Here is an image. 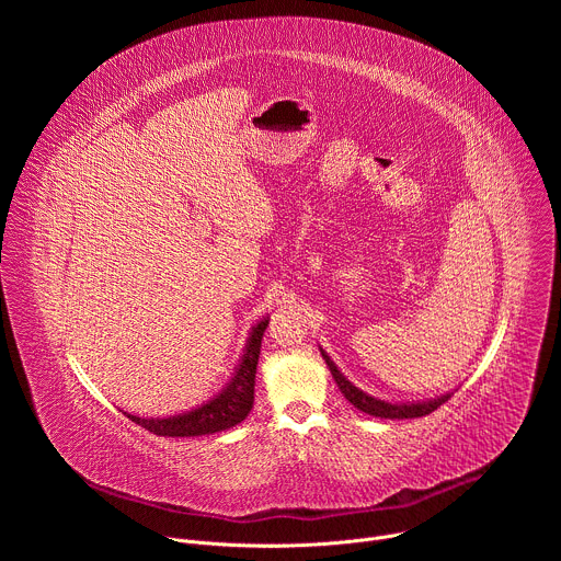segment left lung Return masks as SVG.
<instances>
[{"label":"left lung","instance_id":"1","mask_svg":"<svg viewBox=\"0 0 561 561\" xmlns=\"http://www.w3.org/2000/svg\"><path fill=\"white\" fill-rule=\"evenodd\" d=\"M319 353H322L335 383L340 386L342 394L348 399V402L366 413V415H373V417H379V420H413V417H424L433 411H437L444 402H448L453 390L444 392V394H437V397H431V399H424V402H388V399H379L366 390H362L359 386H355L340 368L337 364L331 359V355L319 346Z\"/></svg>","mask_w":561,"mask_h":561}]
</instances>
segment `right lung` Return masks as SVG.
<instances>
[{"mask_svg": "<svg viewBox=\"0 0 561 561\" xmlns=\"http://www.w3.org/2000/svg\"><path fill=\"white\" fill-rule=\"evenodd\" d=\"M271 322V314H262L253 324L247 346L239 357L230 379L224 383L219 392H215L208 402L167 417H139L124 413L135 424L144 426L146 431L164 437H199L228 431L237 424H242L255 402V373L260 362L262 337Z\"/></svg>", "mask_w": 561, "mask_h": 561, "instance_id": "right-lung-1", "label": "right lung"}]
</instances>
